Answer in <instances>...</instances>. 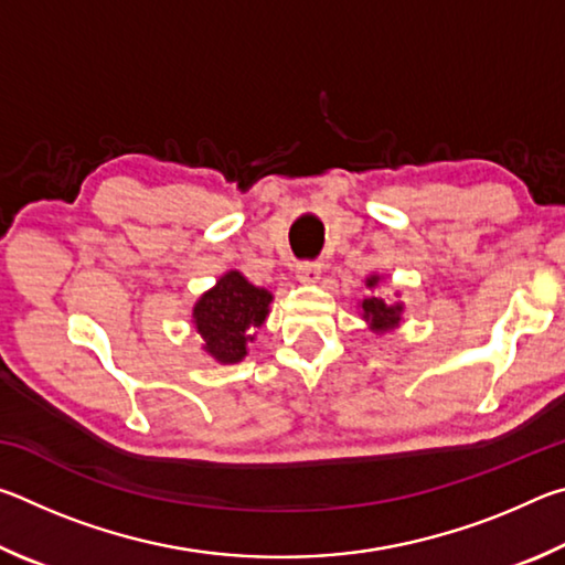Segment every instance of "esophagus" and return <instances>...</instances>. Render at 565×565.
Returning <instances> with one entry per match:
<instances>
[{
    "label": "esophagus",
    "mask_w": 565,
    "mask_h": 565,
    "mask_svg": "<svg viewBox=\"0 0 565 565\" xmlns=\"http://www.w3.org/2000/svg\"><path fill=\"white\" fill-rule=\"evenodd\" d=\"M296 276H299V281H303V284L319 281L321 264L319 262H301L299 266H296Z\"/></svg>",
    "instance_id": "1"
}]
</instances>
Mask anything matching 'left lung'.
I'll return each mask as SVG.
<instances>
[{
	"label": "left lung",
	"instance_id": "1",
	"mask_svg": "<svg viewBox=\"0 0 565 565\" xmlns=\"http://www.w3.org/2000/svg\"><path fill=\"white\" fill-rule=\"evenodd\" d=\"M379 276H371L369 286H376ZM363 309V319H369L374 323V329H388V327H396L398 323V313H401V306H388L384 299H379V296H369V299H363L361 303Z\"/></svg>",
	"mask_w": 565,
	"mask_h": 565
}]
</instances>
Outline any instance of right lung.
I'll list each match as a JSON object with an SVG mask.
<instances>
[{
	"label": "right lung",
	"mask_w": 565,
	"mask_h": 565,
	"mask_svg": "<svg viewBox=\"0 0 565 565\" xmlns=\"http://www.w3.org/2000/svg\"><path fill=\"white\" fill-rule=\"evenodd\" d=\"M271 294L248 284L238 271H228L194 306L196 331L216 361L236 363L246 356V341L269 313Z\"/></svg>",
	"instance_id": "right-lung-1"
}]
</instances>
